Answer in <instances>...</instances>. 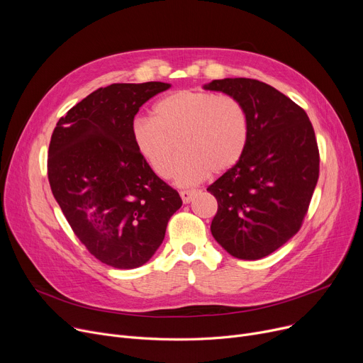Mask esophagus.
<instances>
[{
    "label": "esophagus",
    "mask_w": 363,
    "mask_h": 363,
    "mask_svg": "<svg viewBox=\"0 0 363 363\" xmlns=\"http://www.w3.org/2000/svg\"><path fill=\"white\" fill-rule=\"evenodd\" d=\"M179 194H181L182 201L186 204V203H189L192 199H194V196L199 194V191H197V189H184V191L179 192Z\"/></svg>",
    "instance_id": "esophagus-1"
}]
</instances>
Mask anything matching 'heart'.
Segmentation results:
<instances>
[{
    "label": "heart",
    "instance_id": "b5f03b06",
    "mask_svg": "<svg viewBox=\"0 0 363 363\" xmlns=\"http://www.w3.org/2000/svg\"><path fill=\"white\" fill-rule=\"evenodd\" d=\"M131 137L140 156L159 178L175 167L181 185L203 181L210 171L222 174L244 157L250 118L242 102L214 91L178 90L153 106V119L137 118Z\"/></svg>",
    "mask_w": 363,
    "mask_h": 363
}]
</instances>
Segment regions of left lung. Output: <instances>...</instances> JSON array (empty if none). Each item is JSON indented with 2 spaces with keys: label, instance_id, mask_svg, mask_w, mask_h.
<instances>
[{
  "label": "left lung",
  "instance_id": "8db88e82",
  "mask_svg": "<svg viewBox=\"0 0 363 363\" xmlns=\"http://www.w3.org/2000/svg\"><path fill=\"white\" fill-rule=\"evenodd\" d=\"M204 89L242 102L250 118L244 157L207 191L217 200L211 235L230 255L259 259L301 229L320 177V152L306 112L254 79L213 80Z\"/></svg>",
  "mask_w": 363,
  "mask_h": 363
}]
</instances>
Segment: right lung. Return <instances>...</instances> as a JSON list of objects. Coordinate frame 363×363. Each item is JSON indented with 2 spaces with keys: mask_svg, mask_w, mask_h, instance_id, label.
<instances>
[{
  "mask_svg": "<svg viewBox=\"0 0 363 363\" xmlns=\"http://www.w3.org/2000/svg\"><path fill=\"white\" fill-rule=\"evenodd\" d=\"M171 84L115 83L61 116L48 152V179L72 232L115 269L146 264L182 206L137 152L131 125L140 106Z\"/></svg>",
  "mask_w": 363,
  "mask_h": 363,
  "instance_id": "obj_1",
  "label": "right lung"
}]
</instances>
